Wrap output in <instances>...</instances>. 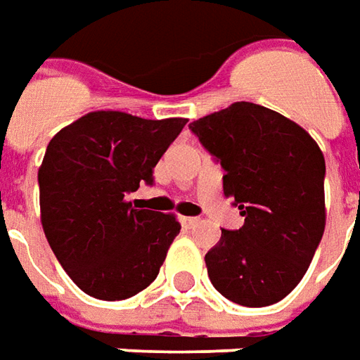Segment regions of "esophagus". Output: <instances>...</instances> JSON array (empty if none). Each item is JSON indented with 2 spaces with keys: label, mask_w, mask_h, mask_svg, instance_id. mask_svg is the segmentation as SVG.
Segmentation results:
<instances>
[{
  "label": "esophagus",
  "mask_w": 360,
  "mask_h": 360,
  "mask_svg": "<svg viewBox=\"0 0 360 360\" xmlns=\"http://www.w3.org/2000/svg\"><path fill=\"white\" fill-rule=\"evenodd\" d=\"M198 221H200L198 217H180V223H182L184 227H194Z\"/></svg>",
  "instance_id": "esophagus-1"
}]
</instances>
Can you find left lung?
I'll use <instances>...</instances> for the list:
<instances>
[{
  "mask_svg": "<svg viewBox=\"0 0 360 360\" xmlns=\"http://www.w3.org/2000/svg\"><path fill=\"white\" fill-rule=\"evenodd\" d=\"M190 131L221 165L223 194L245 217L205 255L213 288L247 308L276 304L304 278L323 237V155L294 121L249 101Z\"/></svg>",
  "mask_w": 360,
  "mask_h": 360,
  "instance_id": "obj_1",
  "label": "left lung"
}]
</instances>
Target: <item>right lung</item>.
I'll list each match as a JSON object with an SVG mask.
<instances>
[{
  "mask_svg": "<svg viewBox=\"0 0 360 360\" xmlns=\"http://www.w3.org/2000/svg\"><path fill=\"white\" fill-rule=\"evenodd\" d=\"M188 119L94 111L51 139L39 168L41 223L74 284L105 302L156 278L180 233L172 213L135 210L127 194L153 184V168Z\"/></svg>",
  "mask_w": 360,
  "mask_h": 360,
  "instance_id": "right-lung-1",
  "label": "right lung"
}]
</instances>
